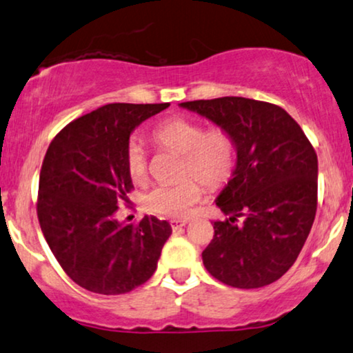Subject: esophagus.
I'll return each instance as SVG.
<instances>
[{
    "mask_svg": "<svg viewBox=\"0 0 353 353\" xmlns=\"http://www.w3.org/2000/svg\"><path fill=\"white\" fill-rule=\"evenodd\" d=\"M188 223V221L185 219V221H170V227L173 228V230H178V228L185 227Z\"/></svg>",
    "mask_w": 353,
    "mask_h": 353,
    "instance_id": "1",
    "label": "esophagus"
}]
</instances>
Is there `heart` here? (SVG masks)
Listing matches in <instances>:
<instances>
[{
	"label": "heart",
	"instance_id": "b5f03b06",
	"mask_svg": "<svg viewBox=\"0 0 353 353\" xmlns=\"http://www.w3.org/2000/svg\"><path fill=\"white\" fill-rule=\"evenodd\" d=\"M152 139L160 149L181 155L180 175L186 176L175 185L154 186L145 194V208L157 216L186 217L203 196L199 180L209 188H219L228 181L235 168V143L230 132L221 126L204 130L198 121L168 118L155 126ZM126 168L134 183L145 181L149 175L148 152L139 141L132 139L128 144Z\"/></svg>",
	"mask_w": 353,
	"mask_h": 353
}]
</instances>
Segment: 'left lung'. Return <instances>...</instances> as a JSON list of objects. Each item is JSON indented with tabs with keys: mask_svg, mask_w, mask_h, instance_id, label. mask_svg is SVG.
I'll list each match as a JSON object with an SVG mask.
<instances>
[{
	"mask_svg": "<svg viewBox=\"0 0 353 353\" xmlns=\"http://www.w3.org/2000/svg\"><path fill=\"white\" fill-rule=\"evenodd\" d=\"M180 107L230 132L236 149L235 170L216 199L228 219L214 222V238L203 251L205 269L236 288L276 282L294 266L316 216L313 145L274 103L221 97Z\"/></svg>",
	"mask_w": 353,
	"mask_h": 353,
	"instance_id": "obj_1",
	"label": "left lung"
}]
</instances>
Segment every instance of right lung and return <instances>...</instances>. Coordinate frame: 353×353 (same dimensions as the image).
<instances>
[{"label":"right lung","instance_id":"1","mask_svg":"<svg viewBox=\"0 0 353 353\" xmlns=\"http://www.w3.org/2000/svg\"><path fill=\"white\" fill-rule=\"evenodd\" d=\"M170 103H108L66 125L45 154L37 216L68 276L85 290L120 295L148 282L172 233L167 221L115 219L132 181L126 148L136 126Z\"/></svg>","mask_w":353,"mask_h":353}]
</instances>
